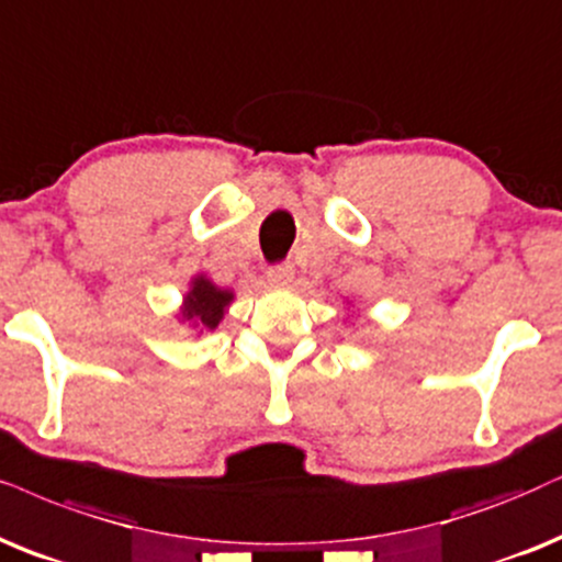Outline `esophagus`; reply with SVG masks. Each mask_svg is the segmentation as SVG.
Masks as SVG:
<instances>
[{
  "instance_id": "obj_1",
  "label": "esophagus",
  "mask_w": 562,
  "mask_h": 562,
  "mask_svg": "<svg viewBox=\"0 0 562 562\" xmlns=\"http://www.w3.org/2000/svg\"><path fill=\"white\" fill-rule=\"evenodd\" d=\"M267 282L272 288H288L293 282V269L290 267H272L267 272Z\"/></svg>"
}]
</instances>
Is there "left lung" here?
Masks as SVG:
<instances>
[{
	"mask_svg": "<svg viewBox=\"0 0 562 562\" xmlns=\"http://www.w3.org/2000/svg\"><path fill=\"white\" fill-rule=\"evenodd\" d=\"M347 305H350V301H347Z\"/></svg>",
	"mask_w": 562,
	"mask_h": 562,
	"instance_id": "obj_1",
	"label": "left lung"
}]
</instances>
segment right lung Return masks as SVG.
<instances>
[{"label":"right lung","instance_id":"add662e5","mask_svg":"<svg viewBox=\"0 0 562 562\" xmlns=\"http://www.w3.org/2000/svg\"><path fill=\"white\" fill-rule=\"evenodd\" d=\"M233 301H236V293L231 288H220L207 274L199 272L189 280V290L181 297L176 318L196 334L212 331L217 329V324L228 314Z\"/></svg>","mask_w":562,"mask_h":562}]
</instances>
